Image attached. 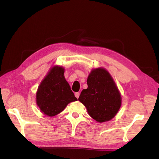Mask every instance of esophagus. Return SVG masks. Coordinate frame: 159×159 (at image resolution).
I'll return each instance as SVG.
<instances>
[{
	"instance_id": "obj_1",
	"label": "esophagus",
	"mask_w": 159,
	"mask_h": 159,
	"mask_svg": "<svg viewBox=\"0 0 159 159\" xmlns=\"http://www.w3.org/2000/svg\"><path fill=\"white\" fill-rule=\"evenodd\" d=\"M75 98H79V96H80V93L79 92H77V93H75Z\"/></svg>"
}]
</instances>
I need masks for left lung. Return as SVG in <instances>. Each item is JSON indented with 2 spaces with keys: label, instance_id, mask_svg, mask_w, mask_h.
<instances>
[{
  "label": "left lung",
  "instance_id": "8db88e82",
  "mask_svg": "<svg viewBox=\"0 0 159 159\" xmlns=\"http://www.w3.org/2000/svg\"><path fill=\"white\" fill-rule=\"evenodd\" d=\"M88 88L78 98L88 114L99 123L112 119L121 107L122 98L113 78L103 68L91 70L87 80Z\"/></svg>",
  "mask_w": 159,
  "mask_h": 159
}]
</instances>
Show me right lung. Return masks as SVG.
<instances>
[{
	"label": "right lung",
	"mask_w": 159,
	"mask_h": 159,
	"mask_svg": "<svg viewBox=\"0 0 159 159\" xmlns=\"http://www.w3.org/2000/svg\"><path fill=\"white\" fill-rule=\"evenodd\" d=\"M64 71L63 67L53 66L38 86L36 102L46 116H55L70 103L78 101L65 79Z\"/></svg>",
	"instance_id": "add662e5"
}]
</instances>
